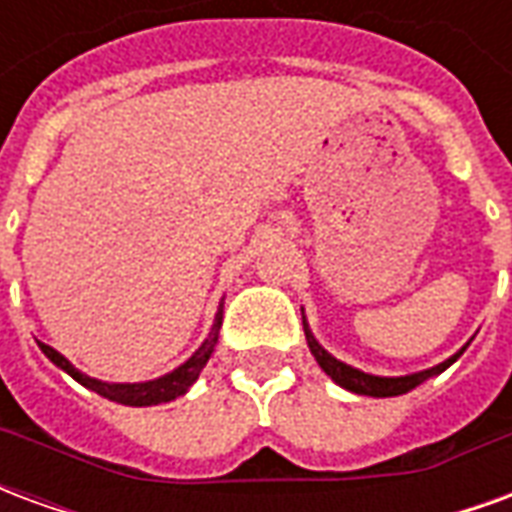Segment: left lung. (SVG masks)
I'll return each mask as SVG.
<instances>
[{
  "label": "left lung",
  "instance_id": "1",
  "mask_svg": "<svg viewBox=\"0 0 512 512\" xmlns=\"http://www.w3.org/2000/svg\"><path fill=\"white\" fill-rule=\"evenodd\" d=\"M304 334H307V345H310L312 356H315V362L323 367V373L332 378L334 384H340L348 392H356V395H370V397H395V395H406L411 392L414 386H419L422 381H428L430 376H439L444 373L447 367L458 359V356L466 351V345H463L461 351L455 356H450L447 362H441V365L430 367V370H422V373H411V376H397V378H384V376H370V373H362V370H356V367L345 365L340 359H334L329 351H323L318 340L312 337L310 326L304 323Z\"/></svg>",
  "mask_w": 512,
  "mask_h": 512
}]
</instances>
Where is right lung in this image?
I'll use <instances>...</instances> for the list:
<instances>
[{
  "label": "right lung",
  "mask_w": 512,
  "mask_h": 512,
  "mask_svg": "<svg viewBox=\"0 0 512 512\" xmlns=\"http://www.w3.org/2000/svg\"><path fill=\"white\" fill-rule=\"evenodd\" d=\"M219 329H222V307L216 312V321H213L208 340L191 354V359H186L183 365L175 367L167 376L153 378V381H142V384H109V381H98V378L84 376L82 370H76L60 351H54V348L46 343L38 345L40 351L49 356L54 365L60 367V370H65L71 378H76L82 386L98 392V395L109 397V400H115V403H123V406H158V403H169V400H175V397L189 392V386L200 378L202 367L211 359L213 348L219 343Z\"/></svg>",
  "instance_id": "add662e5"
}]
</instances>
